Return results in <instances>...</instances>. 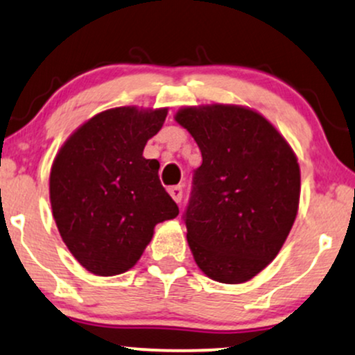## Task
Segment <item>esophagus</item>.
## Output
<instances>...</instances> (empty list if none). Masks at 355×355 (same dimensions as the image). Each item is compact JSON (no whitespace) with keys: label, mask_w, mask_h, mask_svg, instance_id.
I'll return each mask as SVG.
<instances>
[{"label":"esophagus","mask_w":355,"mask_h":355,"mask_svg":"<svg viewBox=\"0 0 355 355\" xmlns=\"http://www.w3.org/2000/svg\"><path fill=\"white\" fill-rule=\"evenodd\" d=\"M169 194H171V198L174 199V201L181 202V199H182V186L169 187Z\"/></svg>","instance_id":"34e87169"}]
</instances>
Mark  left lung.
Returning <instances> with one entry per match:
<instances>
[{
	"label": "left lung",
	"mask_w": 355,
	"mask_h": 355,
	"mask_svg": "<svg viewBox=\"0 0 355 355\" xmlns=\"http://www.w3.org/2000/svg\"><path fill=\"white\" fill-rule=\"evenodd\" d=\"M202 164L184 212L187 243L212 281L241 284L277 256L297 216L301 169L264 116L234 104L181 107Z\"/></svg>",
	"instance_id": "8db88e82"
}]
</instances>
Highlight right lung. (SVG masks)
<instances>
[{
    "mask_svg": "<svg viewBox=\"0 0 355 355\" xmlns=\"http://www.w3.org/2000/svg\"><path fill=\"white\" fill-rule=\"evenodd\" d=\"M168 107L123 106L87 119L61 146L49 174V201L62 243L96 276H118L139 261L154 227L179 214L161 186L159 162L144 146Z\"/></svg>",
    "mask_w": 355,
    "mask_h": 355,
    "instance_id": "obj_1",
    "label": "right lung"
}]
</instances>
